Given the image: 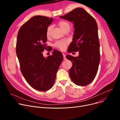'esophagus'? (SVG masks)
Listing matches in <instances>:
<instances>
[{
  "instance_id": "1",
  "label": "esophagus",
  "mask_w": 120,
  "mask_h": 120,
  "mask_svg": "<svg viewBox=\"0 0 120 120\" xmlns=\"http://www.w3.org/2000/svg\"><path fill=\"white\" fill-rule=\"evenodd\" d=\"M63 56H64V60H66V57H65V55L64 54H63Z\"/></svg>"
}]
</instances>
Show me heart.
<instances>
[{
	"label": "heart",
	"instance_id": "obj_1",
	"mask_svg": "<svg viewBox=\"0 0 120 120\" xmlns=\"http://www.w3.org/2000/svg\"><path fill=\"white\" fill-rule=\"evenodd\" d=\"M58 25L63 31L67 28H70V25L69 23L64 21H59L58 23ZM51 29H52V26H49L47 27L46 31V36L47 38L49 37ZM68 42L67 40L58 41L55 43V46L61 50H64L66 45H68Z\"/></svg>",
	"mask_w": 120,
	"mask_h": 120
}]
</instances>
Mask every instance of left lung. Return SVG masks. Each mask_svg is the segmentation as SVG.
Returning <instances> with one entry per match:
<instances>
[{
    "instance_id": "1",
    "label": "left lung",
    "mask_w": 120,
    "mask_h": 120,
    "mask_svg": "<svg viewBox=\"0 0 120 120\" xmlns=\"http://www.w3.org/2000/svg\"><path fill=\"white\" fill-rule=\"evenodd\" d=\"M60 18L74 24L72 42L68 53L78 51L79 56L66 57L73 63L69 70L72 81L79 86L90 83L97 74L100 60L98 26L95 20L83 8H78Z\"/></svg>"
}]
</instances>
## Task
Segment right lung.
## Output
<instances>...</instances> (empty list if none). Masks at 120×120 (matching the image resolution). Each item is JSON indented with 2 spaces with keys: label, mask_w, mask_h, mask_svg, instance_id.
Listing matches in <instances>:
<instances>
[{
  "label": "right lung",
  "mask_w": 120,
  "mask_h": 120,
  "mask_svg": "<svg viewBox=\"0 0 120 120\" xmlns=\"http://www.w3.org/2000/svg\"><path fill=\"white\" fill-rule=\"evenodd\" d=\"M53 18L36 15L24 24L17 37L16 53L21 73L30 86L39 91L50 89L63 60L59 51L54 50L52 55L45 57L47 49L46 31Z\"/></svg>",
  "instance_id": "right-lung-1"
}]
</instances>
